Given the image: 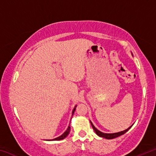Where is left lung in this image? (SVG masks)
<instances>
[{"label": "left lung", "instance_id": "8db88e82", "mask_svg": "<svg viewBox=\"0 0 156 156\" xmlns=\"http://www.w3.org/2000/svg\"><path fill=\"white\" fill-rule=\"evenodd\" d=\"M91 122V121H90ZM91 126L92 127H93L94 130L95 131V132H96V133L97 134L98 136H100V137H102V138H105L106 139H113L115 138H117V137L120 136L121 135H123V134H125L126 131H128V130L129 129H130L132 125L131 126H129V127L128 129H125V130H124L122 131H120V132H118V133H102V132L100 131L99 130H98V129L95 127L94 125L92 124V122H91Z\"/></svg>", "mask_w": 156, "mask_h": 156}]
</instances>
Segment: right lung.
<instances>
[{
	"instance_id": "right-lung-1",
	"label": "right lung",
	"mask_w": 156,
	"mask_h": 156,
	"mask_svg": "<svg viewBox=\"0 0 156 156\" xmlns=\"http://www.w3.org/2000/svg\"><path fill=\"white\" fill-rule=\"evenodd\" d=\"M76 106L75 107V108L74 109H73V112H72V115L73 114V113H74V112H75V110H76ZM70 129H71V127H70V125L68 126V128H67V130L65 131V132L64 133L62 134V135H61L60 136H59V137H58V138H54V139H53L52 140H62V139H64L65 138H66V137H67L68 135H69V131H70Z\"/></svg>"
}]
</instances>
